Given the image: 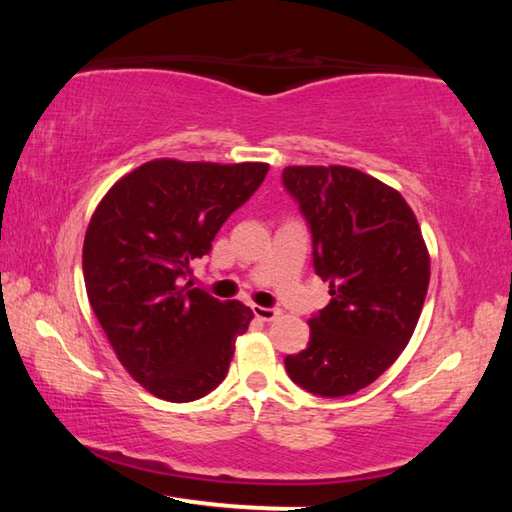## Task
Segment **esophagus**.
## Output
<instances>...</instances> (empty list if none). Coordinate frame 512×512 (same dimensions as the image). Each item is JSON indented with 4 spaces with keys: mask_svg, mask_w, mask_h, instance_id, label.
<instances>
[{
    "mask_svg": "<svg viewBox=\"0 0 512 512\" xmlns=\"http://www.w3.org/2000/svg\"><path fill=\"white\" fill-rule=\"evenodd\" d=\"M253 314L259 318V320H275L277 316H280V309H273V307H259V305H253Z\"/></svg>",
    "mask_w": 512,
    "mask_h": 512,
    "instance_id": "1",
    "label": "esophagus"
}]
</instances>
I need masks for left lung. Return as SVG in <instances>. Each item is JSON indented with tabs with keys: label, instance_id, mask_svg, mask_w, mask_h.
<instances>
[{
	"label": "left lung",
	"instance_id": "left-lung-1",
	"mask_svg": "<svg viewBox=\"0 0 512 512\" xmlns=\"http://www.w3.org/2000/svg\"><path fill=\"white\" fill-rule=\"evenodd\" d=\"M314 244L329 305L309 318V345L284 359L289 377L320 397L352 395L391 368L411 341L429 287V250L397 189L359 169L287 167Z\"/></svg>",
	"mask_w": 512,
	"mask_h": 512
}]
</instances>
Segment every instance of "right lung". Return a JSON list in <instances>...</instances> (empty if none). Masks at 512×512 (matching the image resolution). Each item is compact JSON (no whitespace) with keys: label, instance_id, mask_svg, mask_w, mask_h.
Masks as SVG:
<instances>
[{"label":"right lung","instance_id":"1","mask_svg":"<svg viewBox=\"0 0 512 512\" xmlns=\"http://www.w3.org/2000/svg\"><path fill=\"white\" fill-rule=\"evenodd\" d=\"M266 171L264 162L151 160L119 178L92 214L88 300L121 366L155 397L192 402L225 379L253 311L185 280Z\"/></svg>","mask_w":512,"mask_h":512}]
</instances>
